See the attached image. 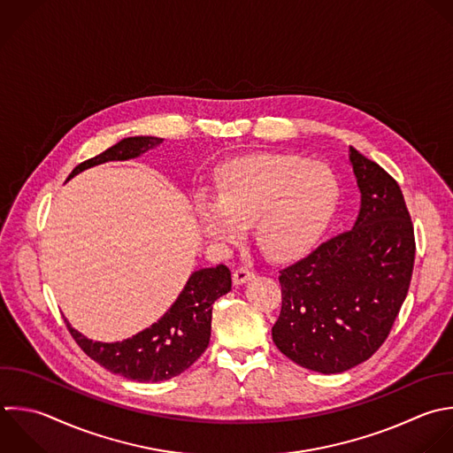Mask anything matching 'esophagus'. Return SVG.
I'll list each match as a JSON object with an SVG mask.
<instances>
[{
	"mask_svg": "<svg viewBox=\"0 0 453 453\" xmlns=\"http://www.w3.org/2000/svg\"><path fill=\"white\" fill-rule=\"evenodd\" d=\"M255 278V273L253 271H250V269H246V267H239V269H235L234 271V274H232V280H234V285H244L246 281H250V280H253Z\"/></svg>",
	"mask_w": 453,
	"mask_h": 453,
	"instance_id": "obj_1",
	"label": "esophagus"
}]
</instances>
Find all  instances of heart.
I'll list each match as a JSON object with an SVG mask.
<instances>
[{
  "label": "heart",
  "mask_w": 453,
  "mask_h": 453,
  "mask_svg": "<svg viewBox=\"0 0 453 453\" xmlns=\"http://www.w3.org/2000/svg\"><path fill=\"white\" fill-rule=\"evenodd\" d=\"M340 188L322 163L283 152H257L223 165L216 195H198L195 214L218 246L241 242L255 223L260 250L274 260L310 251L331 223Z\"/></svg>",
  "instance_id": "heart-1"
}]
</instances>
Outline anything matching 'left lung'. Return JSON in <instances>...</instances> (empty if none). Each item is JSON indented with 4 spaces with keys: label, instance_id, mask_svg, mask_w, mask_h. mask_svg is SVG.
<instances>
[{
    "label": "left lung",
    "instance_id": "left-lung-1",
    "mask_svg": "<svg viewBox=\"0 0 453 453\" xmlns=\"http://www.w3.org/2000/svg\"><path fill=\"white\" fill-rule=\"evenodd\" d=\"M349 163L359 189L354 226L280 271L273 342L320 373L345 372L382 345L414 264L412 223L396 180L352 147Z\"/></svg>",
    "mask_w": 453,
    "mask_h": 453
}]
</instances>
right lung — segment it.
I'll use <instances>...</instances> for the list:
<instances>
[{"instance_id": "right-lung-1", "label": "right lung", "mask_w": 453, "mask_h": 453, "mask_svg": "<svg viewBox=\"0 0 453 453\" xmlns=\"http://www.w3.org/2000/svg\"><path fill=\"white\" fill-rule=\"evenodd\" d=\"M163 143L156 136L124 138L103 154L78 165L67 180L78 173L110 161L140 157ZM232 290L230 269L223 264L195 271L175 303L150 327L122 342H94L67 327L76 343L111 373L138 382H159L188 370L207 349L211 340L212 304Z\"/></svg>"}]
</instances>
